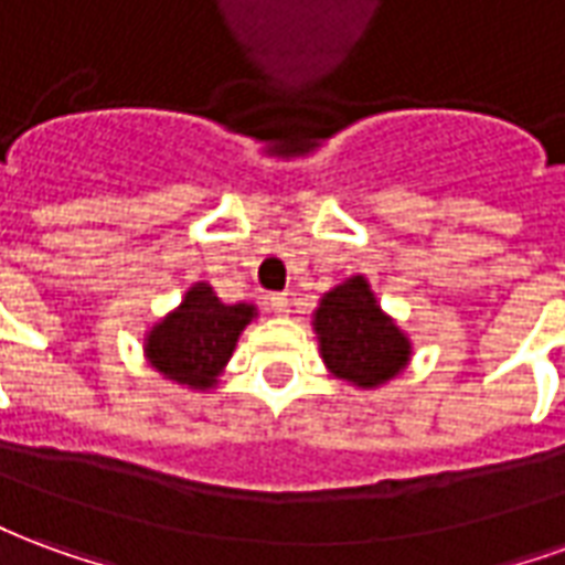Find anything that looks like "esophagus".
I'll list each match as a JSON object with an SVG mask.
<instances>
[{
  "label": "esophagus",
  "mask_w": 565,
  "mask_h": 565,
  "mask_svg": "<svg viewBox=\"0 0 565 565\" xmlns=\"http://www.w3.org/2000/svg\"><path fill=\"white\" fill-rule=\"evenodd\" d=\"M269 308L278 315V318H287L290 315V296L287 294H275L269 299Z\"/></svg>",
  "instance_id": "esophagus-1"
}]
</instances>
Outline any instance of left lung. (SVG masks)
<instances>
[{
  "instance_id": "obj_1",
  "label": "left lung",
  "mask_w": 565,
  "mask_h": 565,
  "mask_svg": "<svg viewBox=\"0 0 565 565\" xmlns=\"http://www.w3.org/2000/svg\"><path fill=\"white\" fill-rule=\"evenodd\" d=\"M318 351L332 379L379 391L412 363V339L381 308L366 275H351L320 296L311 315Z\"/></svg>"
}]
</instances>
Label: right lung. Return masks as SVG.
I'll use <instances>...</instances> for the list:
<instances>
[{
	"instance_id": "right-lung-1",
	"label": "right lung",
	"mask_w": 565,
	"mask_h": 565,
	"mask_svg": "<svg viewBox=\"0 0 565 565\" xmlns=\"http://www.w3.org/2000/svg\"><path fill=\"white\" fill-rule=\"evenodd\" d=\"M250 320H257L254 302L226 306L209 281H193L181 302L145 332L141 351L166 381L186 391H214Z\"/></svg>"
}]
</instances>
